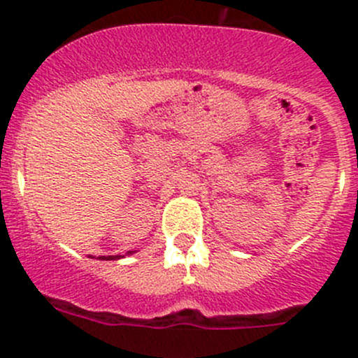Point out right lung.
I'll return each mask as SVG.
<instances>
[{
  "instance_id": "right-lung-1",
  "label": "right lung",
  "mask_w": 358,
  "mask_h": 358,
  "mask_svg": "<svg viewBox=\"0 0 358 358\" xmlns=\"http://www.w3.org/2000/svg\"><path fill=\"white\" fill-rule=\"evenodd\" d=\"M131 252H135V251H129L128 255H131ZM119 258H122L121 255H115V256H100V259H119Z\"/></svg>"
}]
</instances>
